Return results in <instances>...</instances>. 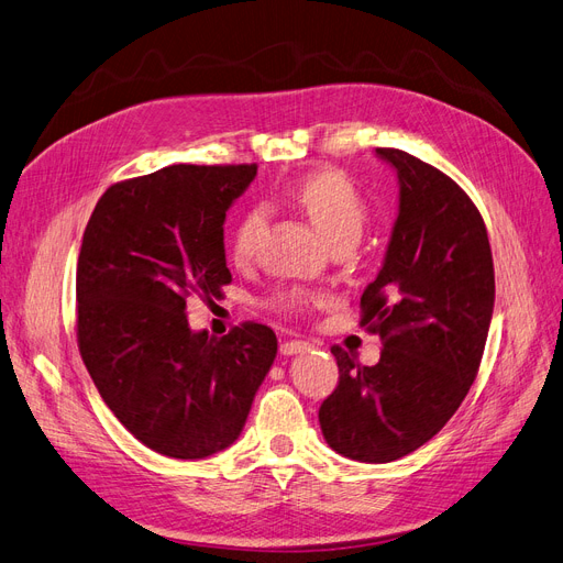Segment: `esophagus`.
I'll return each instance as SVG.
<instances>
[{"label": "esophagus", "mask_w": 563, "mask_h": 563, "mask_svg": "<svg viewBox=\"0 0 563 563\" xmlns=\"http://www.w3.org/2000/svg\"><path fill=\"white\" fill-rule=\"evenodd\" d=\"M310 345L306 340H287L280 345V354L283 356H295V354H301V352H308Z\"/></svg>", "instance_id": "34e87169"}]
</instances>
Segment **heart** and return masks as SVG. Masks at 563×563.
Instances as JSON below:
<instances>
[{
  "label": "heart",
  "mask_w": 563,
  "mask_h": 563,
  "mask_svg": "<svg viewBox=\"0 0 563 563\" xmlns=\"http://www.w3.org/2000/svg\"><path fill=\"white\" fill-rule=\"evenodd\" d=\"M289 200L299 207L312 228L322 234L331 249L354 246L365 223H368V205L363 202L358 190L347 177L333 169L306 175L287 190ZM266 225V211L255 207L241 216L232 234V257L239 264H246L257 249V241ZM283 310H303L310 303V295L303 289H287L276 297Z\"/></svg>",
  "instance_id": "b5f03b06"
}]
</instances>
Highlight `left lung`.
I'll return each instance as SVG.
<instances>
[{
    "instance_id": "left-lung-1",
    "label": "left lung",
    "mask_w": 563,
    "mask_h": 563,
    "mask_svg": "<svg viewBox=\"0 0 563 563\" xmlns=\"http://www.w3.org/2000/svg\"><path fill=\"white\" fill-rule=\"evenodd\" d=\"M400 207L361 324L379 333V363L331 347L338 386L320 407L327 444L358 462H394L442 430L476 379L495 308V266L476 205L451 177L379 146Z\"/></svg>"
}]
</instances>
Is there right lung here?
<instances>
[{
  "label": "right lung",
  "mask_w": 563,
  "mask_h": 563,
  "mask_svg": "<svg viewBox=\"0 0 563 563\" xmlns=\"http://www.w3.org/2000/svg\"><path fill=\"white\" fill-rule=\"evenodd\" d=\"M257 165H169L110 186L78 257V347L103 402L152 451L200 460L234 444L276 358V333L243 322L190 331L186 299H221L225 213Z\"/></svg>",
  "instance_id": "obj_1"
}]
</instances>
